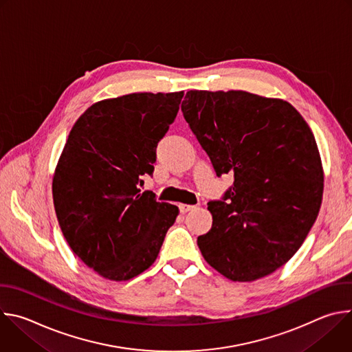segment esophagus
<instances>
[{
	"instance_id": "1",
	"label": "esophagus",
	"mask_w": 352,
	"mask_h": 352,
	"mask_svg": "<svg viewBox=\"0 0 352 352\" xmlns=\"http://www.w3.org/2000/svg\"><path fill=\"white\" fill-rule=\"evenodd\" d=\"M178 208H179V212H181V213H188V212H190V210L195 209V206H192V205H184V204H181Z\"/></svg>"
}]
</instances>
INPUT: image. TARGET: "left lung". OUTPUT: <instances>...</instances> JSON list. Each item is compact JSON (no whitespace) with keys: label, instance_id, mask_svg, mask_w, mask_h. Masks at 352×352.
<instances>
[{"label":"left lung","instance_id":"8db88e82","mask_svg":"<svg viewBox=\"0 0 352 352\" xmlns=\"http://www.w3.org/2000/svg\"><path fill=\"white\" fill-rule=\"evenodd\" d=\"M185 121L217 177L234 174L210 200L205 261L232 281H254L287 263L304 243L322 204L323 170L315 136L289 103L242 90H189Z\"/></svg>","mask_w":352,"mask_h":352}]
</instances>
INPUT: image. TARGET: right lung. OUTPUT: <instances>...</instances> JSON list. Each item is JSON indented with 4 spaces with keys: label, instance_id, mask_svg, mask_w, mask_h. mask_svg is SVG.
<instances>
[{
    "label": "right lung",
    "instance_id": "add662e5",
    "mask_svg": "<svg viewBox=\"0 0 352 352\" xmlns=\"http://www.w3.org/2000/svg\"><path fill=\"white\" fill-rule=\"evenodd\" d=\"M184 91L132 93L90 106L72 126L53 178L63 234L91 270L114 281L152 266L178 208L140 192Z\"/></svg>",
    "mask_w": 352,
    "mask_h": 352
}]
</instances>
